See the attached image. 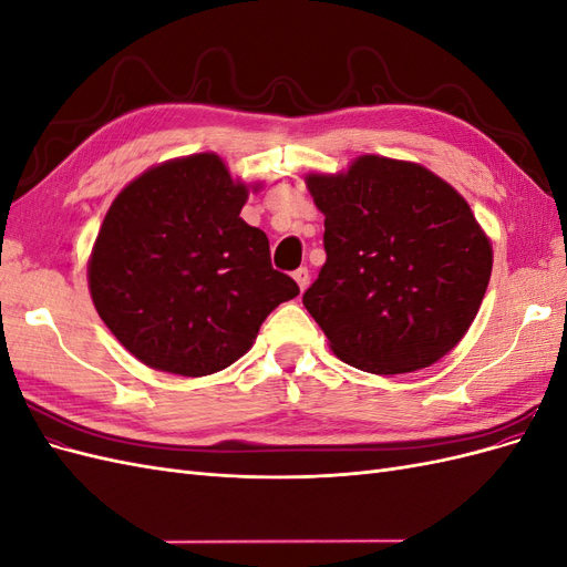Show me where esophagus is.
I'll use <instances>...</instances> for the list:
<instances>
[{
  "mask_svg": "<svg viewBox=\"0 0 567 567\" xmlns=\"http://www.w3.org/2000/svg\"><path fill=\"white\" fill-rule=\"evenodd\" d=\"M293 279H296V284L300 286V290H305L307 286H310V269H307V267L296 269V271H293Z\"/></svg>",
  "mask_w": 567,
  "mask_h": 567,
  "instance_id": "1",
  "label": "esophagus"
}]
</instances>
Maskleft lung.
Returning a JSON list of instances; mask_svg holds the SVG:
<instances>
[{"label": "left lung", "instance_id": "8db88e82", "mask_svg": "<svg viewBox=\"0 0 567 567\" xmlns=\"http://www.w3.org/2000/svg\"><path fill=\"white\" fill-rule=\"evenodd\" d=\"M326 262L302 305L331 350L369 373L435 364L468 331L492 274V246L468 203L416 163L357 158L310 175Z\"/></svg>", "mask_w": 567, "mask_h": 567}]
</instances>
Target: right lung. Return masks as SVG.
<instances>
[{"instance_id": "1", "label": "right lung", "mask_w": 567, "mask_h": 567, "mask_svg": "<svg viewBox=\"0 0 567 567\" xmlns=\"http://www.w3.org/2000/svg\"><path fill=\"white\" fill-rule=\"evenodd\" d=\"M248 198L215 153L151 167L113 200L90 260L99 317L151 369L208 375L244 357L298 284L269 238L238 217Z\"/></svg>"}]
</instances>
